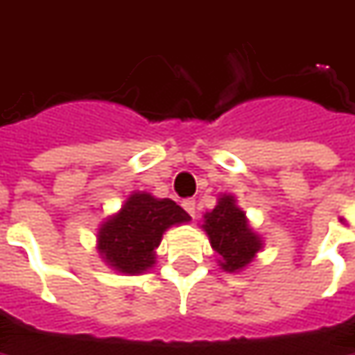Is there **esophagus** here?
<instances>
[{"label":"esophagus","instance_id":"34e87169","mask_svg":"<svg viewBox=\"0 0 355 355\" xmlns=\"http://www.w3.org/2000/svg\"><path fill=\"white\" fill-rule=\"evenodd\" d=\"M182 208L187 209L190 218H196V200H194V198H188V200H184V202H182Z\"/></svg>","mask_w":355,"mask_h":355}]
</instances>
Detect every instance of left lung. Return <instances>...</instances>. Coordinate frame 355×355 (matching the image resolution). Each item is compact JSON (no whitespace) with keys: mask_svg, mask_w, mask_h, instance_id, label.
I'll return each instance as SVG.
<instances>
[{"mask_svg":"<svg viewBox=\"0 0 355 355\" xmlns=\"http://www.w3.org/2000/svg\"><path fill=\"white\" fill-rule=\"evenodd\" d=\"M202 229L208 233L211 248L219 254V266L225 272H239L248 266L262 248V241L231 194H223L218 206L204 216Z\"/></svg>","mask_w":355,"mask_h":355,"instance_id":"left-lung-1","label":"left lung"}]
</instances>
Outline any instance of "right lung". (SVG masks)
<instances>
[{"label": "right lung", "mask_w": 355, "mask_h": 355, "mask_svg": "<svg viewBox=\"0 0 355 355\" xmlns=\"http://www.w3.org/2000/svg\"><path fill=\"white\" fill-rule=\"evenodd\" d=\"M187 221L190 216L173 200L134 192L122 209L101 225L96 248L110 268L124 274H141L155 264V248L163 233Z\"/></svg>", "instance_id": "1"}]
</instances>
